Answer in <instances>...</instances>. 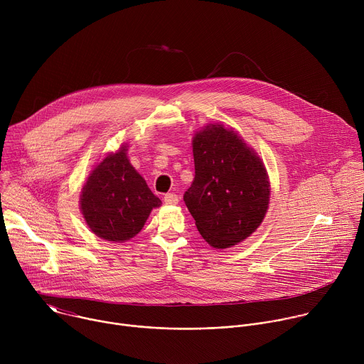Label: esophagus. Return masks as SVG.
Instances as JSON below:
<instances>
[{"mask_svg": "<svg viewBox=\"0 0 364 364\" xmlns=\"http://www.w3.org/2000/svg\"><path fill=\"white\" fill-rule=\"evenodd\" d=\"M164 203H166V204H171V205L178 204V196L174 194V193H167V194L164 196Z\"/></svg>", "mask_w": 364, "mask_h": 364, "instance_id": "34e87169", "label": "esophagus"}]
</instances>
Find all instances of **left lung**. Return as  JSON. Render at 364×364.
<instances>
[{
  "label": "left lung",
  "mask_w": 364,
  "mask_h": 364,
  "mask_svg": "<svg viewBox=\"0 0 364 364\" xmlns=\"http://www.w3.org/2000/svg\"><path fill=\"white\" fill-rule=\"evenodd\" d=\"M196 176L184 203L203 239L218 249L233 246L262 223L269 204L265 166L255 151L223 125L193 138Z\"/></svg>",
  "instance_id": "left-lung-1"
}]
</instances>
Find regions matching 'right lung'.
I'll return each mask as SVG.
<instances>
[{
    "instance_id": "right-lung-1",
    "label": "right lung",
    "mask_w": 364,
    "mask_h": 364,
    "mask_svg": "<svg viewBox=\"0 0 364 364\" xmlns=\"http://www.w3.org/2000/svg\"><path fill=\"white\" fill-rule=\"evenodd\" d=\"M125 146L108 155L87 177L80 209L90 230L105 240L125 242L144 228L161 200L127 159Z\"/></svg>"
}]
</instances>
